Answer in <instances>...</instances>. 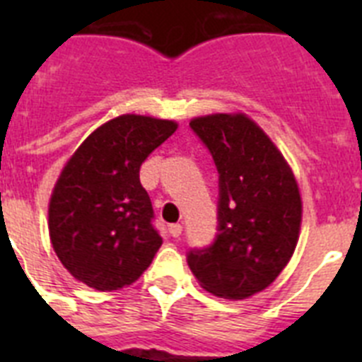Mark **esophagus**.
<instances>
[{
  "label": "esophagus",
  "mask_w": 362,
  "mask_h": 362,
  "mask_svg": "<svg viewBox=\"0 0 362 362\" xmlns=\"http://www.w3.org/2000/svg\"><path fill=\"white\" fill-rule=\"evenodd\" d=\"M168 232L172 233V238H179V235H181V232H183V226L179 225V223H175V225H170Z\"/></svg>",
  "instance_id": "obj_1"
}]
</instances>
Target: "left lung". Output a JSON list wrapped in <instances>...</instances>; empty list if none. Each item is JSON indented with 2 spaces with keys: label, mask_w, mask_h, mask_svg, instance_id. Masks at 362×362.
<instances>
[{
  "label": "left lung",
  "mask_w": 362,
  "mask_h": 362,
  "mask_svg": "<svg viewBox=\"0 0 362 362\" xmlns=\"http://www.w3.org/2000/svg\"><path fill=\"white\" fill-rule=\"evenodd\" d=\"M219 172V233L188 264L206 292L230 300L263 292L290 263L303 221L299 185L276 143L243 112L190 121Z\"/></svg>",
  "instance_id": "1"
}]
</instances>
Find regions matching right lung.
I'll return each instance as SVG.
<instances>
[{"label":"right lung","mask_w":362,"mask_h":362,"mask_svg":"<svg viewBox=\"0 0 362 362\" xmlns=\"http://www.w3.org/2000/svg\"><path fill=\"white\" fill-rule=\"evenodd\" d=\"M177 130L123 114L94 130L63 166L49 201L52 248L74 279L112 292L136 283L163 245L139 166Z\"/></svg>","instance_id":"obj_1"}]
</instances>
